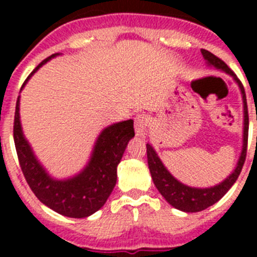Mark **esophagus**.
I'll return each mask as SVG.
<instances>
[{"label": "esophagus", "mask_w": 257, "mask_h": 257, "mask_svg": "<svg viewBox=\"0 0 257 257\" xmlns=\"http://www.w3.org/2000/svg\"><path fill=\"white\" fill-rule=\"evenodd\" d=\"M147 127H148V118L144 114H140L135 119V134L138 138H144L147 133Z\"/></svg>", "instance_id": "obj_1"}]
</instances>
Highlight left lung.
Instances as JSON below:
<instances>
[{"mask_svg": "<svg viewBox=\"0 0 257 257\" xmlns=\"http://www.w3.org/2000/svg\"><path fill=\"white\" fill-rule=\"evenodd\" d=\"M203 59L206 60L207 67L215 68L217 70H221L224 73L229 74L233 78L235 83L239 87L240 95H242V101H243V133H242V149H240L239 158L237 161L234 170L229 174L221 183L208 188H197L189 187L187 184L181 183L174 175L166 169V166L161 161L157 152L151 144H147V157H148V166L151 171L152 179L158 189V192L162 194L163 198L169 202L172 207L176 210L184 211V212H199L202 210H206L210 206L215 205L217 201L225 196L226 192L233 187V184L237 181L239 176L242 167H243L244 160H246L247 153V139H248V113H247V100L246 94H244L243 85L240 83L233 70L228 65L211 54L207 50H201Z\"/></svg>", "mask_w": 257, "mask_h": 257, "instance_id": "8db88e82", "label": "left lung"}]
</instances>
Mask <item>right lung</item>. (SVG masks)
Returning a JSON list of instances; mask_svg holds the SVG:
<instances>
[{
	"instance_id": "1",
	"label": "right lung",
	"mask_w": 257,
	"mask_h": 257,
	"mask_svg": "<svg viewBox=\"0 0 257 257\" xmlns=\"http://www.w3.org/2000/svg\"><path fill=\"white\" fill-rule=\"evenodd\" d=\"M59 55L61 54H54L38 64L23 83L20 91L42 65ZM134 136L133 119L109 124L96 138L90 158L78 174L65 179L54 178L38 161L23 133L20 96H18L14 119V142L22 171L36 197L45 206L63 216L82 219L103 207L117 183L118 163L121 162L127 144Z\"/></svg>"
}]
</instances>
